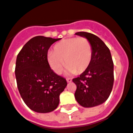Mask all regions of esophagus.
<instances>
[{
  "label": "esophagus",
  "mask_w": 133,
  "mask_h": 133,
  "mask_svg": "<svg viewBox=\"0 0 133 133\" xmlns=\"http://www.w3.org/2000/svg\"><path fill=\"white\" fill-rule=\"evenodd\" d=\"M66 80L68 82H72V79L71 78H66Z\"/></svg>",
  "instance_id": "1"
}]
</instances>
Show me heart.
Returning a JSON list of instances; mask_svg holds the SVG:
<instances>
[{"label": "heart", "instance_id": "heart-1", "mask_svg": "<svg viewBox=\"0 0 133 133\" xmlns=\"http://www.w3.org/2000/svg\"><path fill=\"white\" fill-rule=\"evenodd\" d=\"M92 48L85 37H71L58 42L54 46L53 52L47 55V61L52 70L61 74L65 66L71 73H82L91 63Z\"/></svg>", "mask_w": 133, "mask_h": 133}]
</instances>
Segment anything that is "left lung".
I'll list each match as a JSON object with an SVG mask.
<instances>
[{"label":"left lung","instance_id":"8db88e82","mask_svg":"<svg viewBox=\"0 0 133 133\" xmlns=\"http://www.w3.org/2000/svg\"><path fill=\"white\" fill-rule=\"evenodd\" d=\"M75 34L89 40L92 55L88 68L79 76L72 79L77 86L75 97L82 107H96L106 102L112 91L114 62L109 49L98 36L85 31Z\"/></svg>","mask_w":133,"mask_h":133}]
</instances>
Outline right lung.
<instances>
[{
    "instance_id": "obj_1",
    "label": "right lung",
    "mask_w": 133,
    "mask_h": 133,
    "mask_svg": "<svg viewBox=\"0 0 133 133\" xmlns=\"http://www.w3.org/2000/svg\"><path fill=\"white\" fill-rule=\"evenodd\" d=\"M60 39L37 36L25 44L17 56V88L27 107L38 113H49L59 104L67 81L55 73L47 61L49 48Z\"/></svg>"
}]
</instances>
